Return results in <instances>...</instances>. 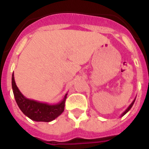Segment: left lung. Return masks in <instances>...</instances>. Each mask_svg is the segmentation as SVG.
<instances>
[{"label":"left lung","instance_id":"1","mask_svg":"<svg viewBox=\"0 0 149 149\" xmlns=\"http://www.w3.org/2000/svg\"><path fill=\"white\" fill-rule=\"evenodd\" d=\"M135 98H136V97H135ZM135 99H134V100H133V102H132V103H131V104H130V105H129V106H128V108H127V109H126V110H125V111H124V112H123V113H122V115H121V117H122V116H124V115H125L126 113L128 112V111L130 110L131 108H132V106H133V104H134V103H135Z\"/></svg>","mask_w":149,"mask_h":149}]
</instances>
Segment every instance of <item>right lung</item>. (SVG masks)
I'll return each instance as SVG.
<instances>
[{"mask_svg":"<svg viewBox=\"0 0 149 149\" xmlns=\"http://www.w3.org/2000/svg\"><path fill=\"white\" fill-rule=\"evenodd\" d=\"M11 81L13 93L17 104L21 111L30 119L35 122H52L61 115V113L65 110V103L67 98L68 93L59 103L50 104L30 99L24 96L15 83L14 73L12 74Z\"/></svg>","mask_w":149,"mask_h":149,"instance_id":"1","label":"right lung"}]
</instances>
